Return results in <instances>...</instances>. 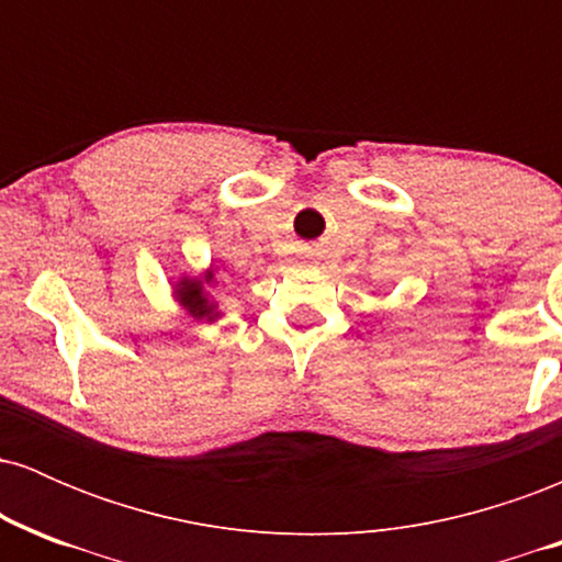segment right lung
Listing matches in <instances>:
<instances>
[{"mask_svg": "<svg viewBox=\"0 0 562 562\" xmlns=\"http://www.w3.org/2000/svg\"><path fill=\"white\" fill-rule=\"evenodd\" d=\"M218 272H222V263L211 261L209 269L198 274H179L171 282V295L179 303V308L190 317L192 322H203V325H214L224 317L222 306L214 299V288L218 285Z\"/></svg>", "mask_w": 562, "mask_h": 562, "instance_id": "add662e5", "label": "right lung"}]
</instances>
